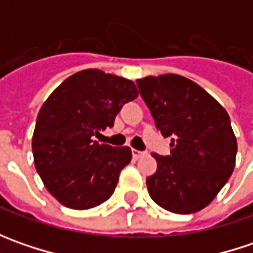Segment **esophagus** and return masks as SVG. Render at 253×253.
I'll return each mask as SVG.
<instances>
[{
  "label": "esophagus",
  "mask_w": 253,
  "mask_h": 253,
  "mask_svg": "<svg viewBox=\"0 0 253 253\" xmlns=\"http://www.w3.org/2000/svg\"><path fill=\"white\" fill-rule=\"evenodd\" d=\"M146 155V152H141V151H136V149H132V156H133V159H139L142 156H145Z\"/></svg>",
  "instance_id": "1"
}]
</instances>
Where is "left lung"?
Masks as SVG:
<instances>
[{"instance_id": "obj_1", "label": "left lung", "mask_w": 253, "mask_h": 253, "mask_svg": "<svg viewBox=\"0 0 253 253\" xmlns=\"http://www.w3.org/2000/svg\"><path fill=\"white\" fill-rule=\"evenodd\" d=\"M136 84L156 128L174 136L170 156L152 155L158 170L146 179L149 196L170 212H197L215 199L235 168L237 138L228 112L179 74L146 76Z\"/></svg>"}]
</instances>
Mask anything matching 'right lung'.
<instances>
[{"label": "right lung", "instance_id": "add662e5", "mask_svg": "<svg viewBox=\"0 0 253 253\" xmlns=\"http://www.w3.org/2000/svg\"><path fill=\"white\" fill-rule=\"evenodd\" d=\"M136 97L129 79L87 69L67 77L41 107L32 136L35 168L64 207L88 210L111 197L131 148H112L92 136L114 126L124 104Z\"/></svg>", "mask_w": 253, "mask_h": 253}]
</instances>
